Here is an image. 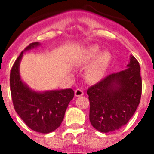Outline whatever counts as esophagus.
I'll return each mask as SVG.
<instances>
[{
	"label": "esophagus",
	"instance_id": "1",
	"mask_svg": "<svg viewBox=\"0 0 154 154\" xmlns=\"http://www.w3.org/2000/svg\"><path fill=\"white\" fill-rule=\"evenodd\" d=\"M84 94V92L82 89H77L75 90V96L76 97H81Z\"/></svg>",
	"mask_w": 154,
	"mask_h": 154
}]
</instances>
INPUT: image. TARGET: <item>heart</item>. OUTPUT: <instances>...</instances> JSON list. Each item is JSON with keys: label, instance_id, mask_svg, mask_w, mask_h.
I'll return each mask as SVG.
<instances>
[{"label": "heart", "instance_id": "heart-1", "mask_svg": "<svg viewBox=\"0 0 154 154\" xmlns=\"http://www.w3.org/2000/svg\"><path fill=\"white\" fill-rule=\"evenodd\" d=\"M99 52L100 48L98 46L89 47L85 53L82 60L84 64H88L96 57L85 72V77L90 82H96L101 79L111 60V55L109 52H101L98 54Z\"/></svg>", "mask_w": 154, "mask_h": 154}]
</instances>
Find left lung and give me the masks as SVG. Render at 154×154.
<instances>
[{
	"instance_id": "left-lung-1",
	"label": "left lung",
	"mask_w": 154,
	"mask_h": 154,
	"mask_svg": "<svg viewBox=\"0 0 154 154\" xmlns=\"http://www.w3.org/2000/svg\"><path fill=\"white\" fill-rule=\"evenodd\" d=\"M127 67L109 75L87 90L90 102L89 121L101 133L124 126L140 103L142 82L140 65L134 56H130Z\"/></svg>"
}]
</instances>
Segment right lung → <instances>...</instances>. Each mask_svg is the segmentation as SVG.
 Returning a JSON list of instances; mask_svg holds the SVG:
<instances>
[{"label": "right lung", "mask_w": 154, "mask_h": 154, "mask_svg": "<svg viewBox=\"0 0 154 154\" xmlns=\"http://www.w3.org/2000/svg\"><path fill=\"white\" fill-rule=\"evenodd\" d=\"M39 45V42L29 44L15 60L10 72V91L15 111L27 126L49 134L60 125L74 92L72 89L36 92L22 82L19 67L23 53Z\"/></svg>", "instance_id": "add662e5"}]
</instances>
